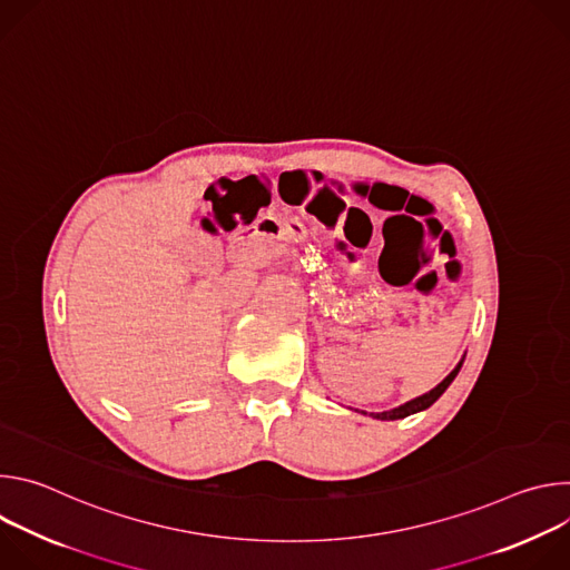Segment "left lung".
Listing matches in <instances>:
<instances>
[{
	"label": "left lung",
	"instance_id": "obj_1",
	"mask_svg": "<svg viewBox=\"0 0 570 570\" xmlns=\"http://www.w3.org/2000/svg\"><path fill=\"white\" fill-rule=\"evenodd\" d=\"M460 367H462V361H460V363L455 365V370H453L438 387H433L431 392H426V394H422V396H417V399H413V401H409V403L399 405V409H392V411H385V413H372V417H376V420H401V417H409V415H413V413L426 411L429 405H433V403L442 396V392L451 385V381L458 376Z\"/></svg>",
	"mask_w": 570,
	"mask_h": 570
}]
</instances>
